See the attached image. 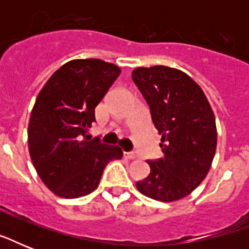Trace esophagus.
Here are the masks:
<instances>
[{"instance_id":"esophagus-1","label":"esophagus","mask_w":249,"mask_h":249,"mask_svg":"<svg viewBox=\"0 0 249 249\" xmlns=\"http://www.w3.org/2000/svg\"><path fill=\"white\" fill-rule=\"evenodd\" d=\"M124 156L126 158V159L129 160H133V159H136V154L132 151H128V152H124Z\"/></svg>"}]
</instances>
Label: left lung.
Segmentation results:
<instances>
[{
	"label": "left lung",
	"mask_w": 249,
	"mask_h": 249,
	"mask_svg": "<svg viewBox=\"0 0 249 249\" xmlns=\"http://www.w3.org/2000/svg\"><path fill=\"white\" fill-rule=\"evenodd\" d=\"M132 79L147 102L161 136L164 158L147 160L141 194L159 201L187 196L200 185L216 154L217 129L208 99L189 75L165 66L136 68Z\"/></svg>",
	"instance_id": "8db88e82"
}]
</instances>
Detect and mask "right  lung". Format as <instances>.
<instances>
[{"mask_svg":"<svg viewBox=\"0 0 249 249\" xmlns=\"http://www.w3.org/2000/svg\"><path fill=\"white\" fill-rule=\"evenodd\" d=\"M120 72L101 59L71 60L37 95L28 125L29 155L42 182L58 196L75 199L93 193L106 165L121 159L120 147L86 138L95 107Z\"/></svg>","mask_w":249,"mask_h":249,"instance_id":"obj_1","label":"right lung"}]
</instances>
